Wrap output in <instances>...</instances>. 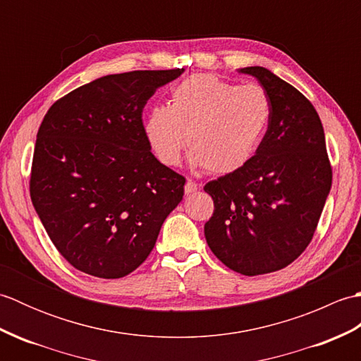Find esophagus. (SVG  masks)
Segmentation results:
<instances>
[{"mask_svg":"<svg viewBox=\"0 0 361 361\" xmlns=\"http://www.w3.org/2000/svg\"><path fill=\"white\" fill-rule=\"evenodd\" d=\"M197 189H198V185L195 181H192V180H189L186 185H185V194L186 195H190V194H194V192H197Z\"/></svg>","mask_w":361,"mask_h":361,"instance_id":"obj_1","label":"esophagus"}]
</instances>
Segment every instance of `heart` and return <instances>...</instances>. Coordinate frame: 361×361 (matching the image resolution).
I'll list each match as a JSON object with an SVG mask.
<instances>
[{"mask_svg":"<svg viewBox=\"0 0 361 361\" xmlns=\"http://www.w3.org/2000/svg\"><path fill=\"white\" fill-rule=\"evenodd\" d=\"M270 119L271 101L262 87L198 73L176 83L169 105L153 106L144 133L164 166H178L189 144L190 163L226 175L240 171L256 155Z\"/></svg>","mask_w":361,"mask_h":361,"instance_id":"b5f03b06","label":"heart"}]
</instances>
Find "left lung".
<instances>
[{
  "mask_svg": "<svg viewBox=\"0 0 361 361\" xmlns=\"http://www.w3.org/2000/svg\"><path fill=\"white\" fill-rule=\"evenodd\" d=\"M240 73L267 91L271 119L250 163L204 186L214 200L204 235L228 268L257 276L282 270L307 248L332 186V166L309 99L267 68Z\"/></svg>",
  "mask_w": 361,
  "mask_h": 361,
  "instance_id": "1",
  "label": "left lung"
}]
</instances>
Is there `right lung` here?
I'll return each instance as SVG.
<instances>
[{"mask_svg":"<svg viewBox=\"0 0 361 361\" xmlns=\"http://www.w3.org/2000/svg\"><path fill=\"white\" fill-rule=\"evenodd\" d=\"M183 68L104 75L54 102L37 133L30 200L60 255L104 279L135 271L185 195L161 164L142 110Z\"/></svg>","mask_w":361,"mask_h":361,"instance_id":"right-lung-1","label":"right lung"}]
</instances>
